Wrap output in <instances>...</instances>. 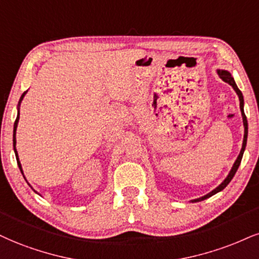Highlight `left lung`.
<instances>
[{
	"mask_svg": "<svg viewBox=\"0 0 259 259\" xmlns=\"http://www.w3.org/2000/svg\"><path fill=\"white\" fill-rule=\"evenodd\" d=\"M218 74L220 75V78H221L223 81L228 82V84L231 85L233 89H234V91L237 92V95H238V97H239V101H240V110H241L242 122H244V128H245V131H244V140H242V148H241V150H240V154H239L238 158L235 159L234 164H233V167H232V169H231V171H229V174L227 175V178H226L225 180H223L222 183L220 184L219 186L215 188V190H212L211 192H209L207 194H205V196H203V197H200V198H197V199L191 200V202H192V203H196V202H202V200L206 199V198H209V197L213 196V194H216L218 192H220V191H222L223 188H225L226 186H227V185H228L229 183H231V180L233 179V177H234L235 173H237V170H238L239 165H240V162H241L242 155H244L245 148H246L248 126H247V119H246V115H245V113H244V97H242L241 91L239 90V89H238V86H237V84H235L234 79H233V76H232L231 73L227 72V71H223V69H218Z\"/></svg>",
	"mask_w": 259,
	"mask_h": 259,
	"instance_id": "1",
	"label": "left lung"
}]
</instances>
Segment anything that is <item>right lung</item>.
Instances as JSON below:
<instances>
[{"mask_svg": "<svg viewBox=\"0 0 259 259\" xmlns=\"http://www.w3.org/2000/svg\"><path fill=\"white\" fill-rule=\"evenodd\" d=\"M26 92L27 91H25L24 94L21 95V97H20V101H19V105H20V103H21V101H22V98H24V96L26 95ZM19 116H20V111H19V108H18V116H17V120H15V122H14V131H13V146H14V152H15V157H17V162H18V165H19V169H20V171H21V174L24 175V173H22V168H21V163H20V161H19V156H18V151H17V149H15V144H17V138H15V135H17V127H18V122H19ZM25 178V177H24Z\"/></svg>", "mask_w": 259, "mask_h": 259, "instance_id": "obj_1", "label": "right lung"}]
</instances>
